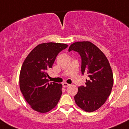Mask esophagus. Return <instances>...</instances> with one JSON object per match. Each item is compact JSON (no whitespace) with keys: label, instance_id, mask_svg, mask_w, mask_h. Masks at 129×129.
Wrapping results in <instances>:
<instances>
[{"label":"esophagus","instance_id":"obj_1","mask_svg":"<svg viewBox=\"0 0 129 129\" xmlns=\"http://www.w3.org/2000/svg\"><path fill=\"white\" fill-rule=\"evenodd\" d=\"M62 85H63V86L64 87H68V86H70L69 84L67 83V82H63V83L62 84Z\"/></svg>","mask_w":129,"mask_h":129}]
</instances>
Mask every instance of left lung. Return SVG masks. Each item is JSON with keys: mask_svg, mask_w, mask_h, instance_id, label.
<instances>
[{"mask_svg": "<svg viewBox=\"0 0 129 129\" xmlns=\"http://www.w3.org/2000/svg\"><path fill=\"white\" fill-rule=\"evenodd\" d=\"M74 50L81 58V72L87 75L84 86L78 87L74 100L79 107L92 112L105 103L112 91L113 76L108 59L104 53L89 42L72 43L69 52Z\"/></svg>", "mask_w": 129, "mask_h": 129, "instance_id": "1", "label": "left lung"}]
</instances>
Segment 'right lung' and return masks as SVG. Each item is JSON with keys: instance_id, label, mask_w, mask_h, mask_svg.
<instances>
[{"instance_id": "obj_1", "label": "right lung", "mask_w": 129, "mask_h": 129, "mask_svg": "<svg viewBox=\"0 0 129 129\" xmlns=\"http://www.w3.org/2000/svg\"><path fill=\"white\" fill-rule=\"evenodd\" d=\"M67 47L63 43H42L24 61L19 76L20 89L27 103L37 112H49L60 98L62 84L50 82L47 72L52 68L57 55Z\"/></svg>"}]
</instances>
